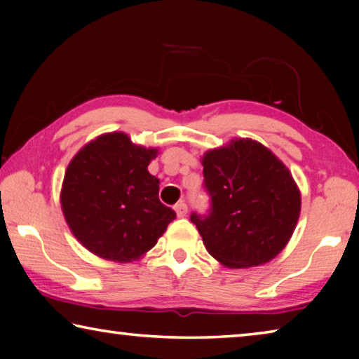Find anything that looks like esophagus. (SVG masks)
Here are the masks:
<instances>
[{
  "mask_svg": "<svg viewBox=\"0 0 359 359\" xmlns=\"http://www.w3.org/2000/svg\"><path fill=\"white\" fill-rule=\"evenodd\" d=\"M174 209H175V214H177V217H185L187 215V210H188V208H187V203L185 201H179L177 204L174 205Z\"/></svg>",
  "mask_w": 359,
  "mask_h": 359,
  "instance_id": "obj_1",
  "label": "esophagus"
}]
</instances>
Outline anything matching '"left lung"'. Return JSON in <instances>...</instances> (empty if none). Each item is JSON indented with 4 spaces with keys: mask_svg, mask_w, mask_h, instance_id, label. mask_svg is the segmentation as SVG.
<instances>
[{
    "mask_svg": "<svg viewBox=\"0 0 359 359\" xmlns=\"http://www.w3.org/2000/svg\"><path fill=\"white\" fill-rule=\"evenodd\" d=\"M205 214L191 212L208 252L228 267H250L283 250L296 228L301 194L287 166L252 139L203 158Z\"/></svg>",
    "mask_w": 359,
    "mask_h": 359,
    "instance_id": "8db88e82",
    "label": "left lung"
}]
</instances>
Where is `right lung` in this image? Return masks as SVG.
I'll list each match as a JSON object with an SVG mask.
<instances>
[{
	"instance_id": "obj_1",
	"label": "right lung",
	"mask_w": 359,
	"mask_h": 359,
	"mask_svg": "<svg viewBox=\"0 0 359 359\" xmlns=\"http://www.w3.org/2000/svg\"><path fill=\"white\" fill-rule=\"evenodd\" d=\"M155 149L111 133L79 151L66 169L62 208L72 234L90 252L112 261L136 259L156 244L175 212L158 198L147 166Z\"/></svg>"
}]
</instances>
